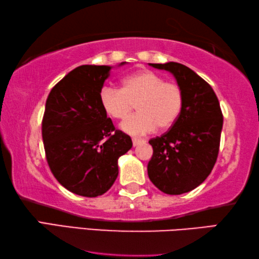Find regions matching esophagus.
Returning a JSON list of instances; mask_svg holds the SVG:
<instances>
[{
  "mask_svg": "<svg viewBox=\"0 0 259 259\" xmlns=\"http://www.w3.org/2000/svg\"><path fill=\"white\" fill-rule=\"evenodd\" d=\"M132 141H133V146H134V147H137V146H139V145H141V143L146 142L143 139H137V138H133Z\"/></svg>",
  "mask_w": 259,
  "mask_h": 259,
  "instance_id": "esophagus-1",
  "label": "esophagus"
}]
</instances>
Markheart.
Here are the masks:
<instances>
[{
  "instance_id": "b5f03b06",
  "label": "heart",
  "mask_w": 259,
  "mask_h": 259,
  "mask_svg": "<svg viewBox=\"0 0 259 259\" xmlns=\"http://www.w3.org/2000/svg\"><path fill=\"white\" fill-rule=\"evenodd\" d=\"M122 87L104 84L99 99L104 112L113 119H124L134 109L139 112L121 122V128L132 135L167 130L176 124L184 107V92L177 82L166 81L154 71L143 70L126 75Z\"/></svg>"
}]
</instances>
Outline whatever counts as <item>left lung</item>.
<instances>
[{
	"label": "left lung",
	"instance_id": "left-lung-1",
	"mask_svg": "<svg viewBox=\"0 0 259 259\" xmlns=\"http://www.w3.org/2000/svg\"><path fill=\"white\" fill-rule=\"evenodd\" d=\"M175 75L184 107L166 133L149 140L154 149L148 176L165 194L188 193L204 181L218 157L223 112L212 87L180 63L150 64Z\"/></svg>",
	"mask_w": 259,
	"mask_h": 259
}]
</instances>
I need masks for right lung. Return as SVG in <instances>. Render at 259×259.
I'll return each instance as SVG.
<instances>
[{
    "label": "right lung",
    "instance_id": "1",
    "mask_svg": "<svg viewBox=\"0 0 259 259\" xmlns=\"http://www.w3.org/2000/svg\"><path fill=\"white\" fill-rule=\"evenodd\" d=\"M110 70L107 65L75 67L50 91L42 118L50 171L63 187L84 197L111 188L118 158L133 146L101 107L99 93Z\"/></svg>",
    "mask_w": 259,
    "mask_h": 259
}]
</instances>
